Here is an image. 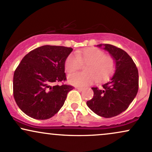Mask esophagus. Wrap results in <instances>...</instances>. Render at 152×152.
Segmentation results:
<instances>
[{"instance_id": "34e87169", "label": "esophagus", "mask_w": 152, "mask_h": 152, "mask_svg": "<svg viewBox=\"0 0 152 152\" xmlns=\"http://www.w3.org/2000/svg\"><path fill=\"white\" fill-rule=\"evenodd\" d=\"M76 88H77V89L79 90V91H82L83 89V88H81V87H76Z\"/></svg>"}]
</instances>
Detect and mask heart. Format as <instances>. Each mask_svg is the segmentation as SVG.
I'll list each match as a JSON object with an SVG mask.
<instances>
[{
	"mask_svg": "<svg viewBox=\"0 0 152 152\" xmlns=\"http://www.w3.org/2000/svg\"><path fill=\"white\" fill-rule=\"evenodd\" d=\"M81 64H86L83 73H76L69 76L71 84L84 86L96 80L98 82L106 81L115 70V59L112 56L105 54L98 48H86L78 50L75 54H69L64 62L65 70L69 74L80 69Z\"/></svg>",
	"mask_w": 152,
	"mask_h": 152,
	"instance_id": "b5f03b06",
	"label": "heart"
}]
</instances>
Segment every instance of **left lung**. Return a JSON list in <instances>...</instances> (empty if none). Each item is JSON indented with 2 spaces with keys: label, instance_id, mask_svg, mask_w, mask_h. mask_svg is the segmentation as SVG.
<instances>
[{
  "label": "left lung",
  "instance_id": "obj_1",
  "mask_svg": "<svg viewBox=\"0 0 152 152\" xmlns=\"http://www.w3.org/2000/svg\"><path fill=\"white\" fill-rule=\"evenodd\" d=\"M114 57L116 71L102 88L93 87L94 96L86 102L95 114L105 118L117 116L128 109L139 90V72L131 56L121 48L111 44H99Z\"/></svg>",
  "mask_w": 152,
  "mask_h": 152
}]
</instances>
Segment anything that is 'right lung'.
<instances>
[{
	"mask_svg": "<svg viewBox=\"0 0 152 152\" xmlns=\"http://www.w3.org/2000/svg\"><path fill=\"white\" fill-rule=\"evenodd\" d=\"M72 50V48L46 45L23 58L14 71L13 82V97L23 112L44 120L60 110L68 93L74 88L64 83V62Z\"/></svg>",
	"mask_w": 152,
	"mask_h": 152,
	"instance_id": "1",
	"label": "right lung"
}]
</instances>
